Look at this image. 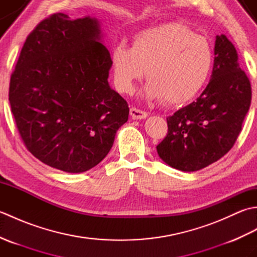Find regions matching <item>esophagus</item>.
Listing matches in <instances>:
<instances>
[{
	"mask_svg": "<svg viewBox=\"0 0 257 257\" xmlns=\"http://www.w3.org/2000/svg\"><path fill=\"white\" fill-rule=\"evenodd\" d=\"M130 116H132L133 119L141 120V119H146L147 117H148V113H147L146 111L140 110V109L132 107L130 108Z\"/></svg>",
	"mask_w": 257,
	"mask_h": 257,
	"instance_id": "34e87169",
	"label": "esophagus"
}]
</instances>
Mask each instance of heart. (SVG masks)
I'll return each mask as SVG.
<instances>
[{
	"label": "heart",
	"mask_w": 257,
	"mask_h": 257,
	"mask_svg": "<svg viewBox=\"0 0 257 257\" xmlns=\"http://www.w3.org/2000/svg\"><path fill=\"white\" fill-rule=\"evenodd\" d=\"M213 51L205 37L180 23H165L136 33L132 47L120 42L110 53L113 81L122 92L147 81L143 97L184 103L203 88L213 66Z\"/></svg>",
	"instance_id": "heart-1"
}]
</instances>
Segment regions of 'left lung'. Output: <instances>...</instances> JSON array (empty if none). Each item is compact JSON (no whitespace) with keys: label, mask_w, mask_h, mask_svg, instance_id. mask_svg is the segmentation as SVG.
<instances>
[{"label":"left lung","mask_w":257,"mask_h":257,"mask_svg":"<svg viewBox=\"0 0 257 257\" xmlns=\"http://www.w3.org/2000/svg\"><path fill=\"white\" fill-rule=\"evenodd\" d=\"M214 55L206 88L195 101L167 118L168 135L157 146L168 166L184 172L201 170L227 154L250 106L249 80L225 35H216Z\"/></svg>","instance_id":"left-lung-1"}]
</instances>
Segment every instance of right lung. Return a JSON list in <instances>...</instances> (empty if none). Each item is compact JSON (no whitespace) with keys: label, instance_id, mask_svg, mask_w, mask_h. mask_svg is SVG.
Masks as SVG:
<instances>
[{"label":"right lung","instance_id":"1","mask_svg":"<svg viewBox=\"0 0 257 257\" xmlns=\"http://www.w3.org/2000/svg\"><path fill=\"white\" fill-rule=\"evenodd\" d=\"M110 68L96 18L57 13L27 36L9 100L33 156L68 173L101 162L129 114L127 101L108 83Z\"/></svg>","mask_w":257,"mask_h":257}]
</instances>
